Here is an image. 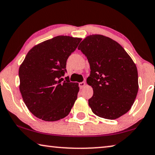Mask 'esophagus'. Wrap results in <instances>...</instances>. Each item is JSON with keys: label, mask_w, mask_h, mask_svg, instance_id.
<instances>
[{"label": "esophagus", "mask_w": 155, "mask_h": 155, "mask_svg": "<svg viewBox=\"0 0 155 155\" xmlns=\"http://www.w3.org/2000/svg\"><path fill=\"white\" fill-rule=\"evenodd\" d=\"M85 85H86V83H85V82L79 83V87H80L81 89H83V88L84 87Z\"/></svg>", "instance_id": "esophagus-1"}]
</instances>
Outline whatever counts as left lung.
Here are the masks:
<instances>
[{
	"mask_svg": "<svg viewBox=\"0 0 155 155\" xmlns=\"http://www.w3.org/2000/svg\"><path fill=\"white\" fill-rule=\"evenodd\" d=\"M90 66L87 83L93 89L88 100L92 112L116 119L130 110L139 90L137 66L117 41L101 34L85 37L78 48Z\"/></svg>",
	"mask_w": 155,
	"mask_h": 155,
	"instance_id": "obj_1",
	"label": "left lung"
}]
</instances>
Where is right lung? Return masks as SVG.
Here are the masks:
<instances>
[{
	"mask_svg": "<svg viewBox=\"0 0 155 155\" xmlns=\"http://www.w3.org/2000/svg\"><path fill=\"white\" fill-rule=\"evenodd\" d=\"M81 41L58 36L34 46L19 68V90L31 114L45 121L67 117L77 99L78 83L65 78L66 61Z\"/></svg>",
	"mask_w": 155,
	"mask_h": 155,
	"instance_id": "add662e5",
	"label": "right lung"
}]
</instances>
